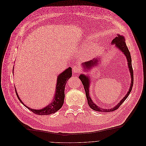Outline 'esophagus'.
I'll return each instance as SVG.
<instances>
[{"label":"esophagus","instance_id":"34e87169","mask_svg":"<svg viewBox=\"0 0 146 146\" xmlns=\"http://www.w3.org/2000/svg\"><path fill=\"white\" fill-rule=\"evenodd\" d=\"M72 71H73V72H74V73H80V68L79 66H74L72 68Z\"/></svg>","mask_w":146,"mask_h":146}]
</instances>
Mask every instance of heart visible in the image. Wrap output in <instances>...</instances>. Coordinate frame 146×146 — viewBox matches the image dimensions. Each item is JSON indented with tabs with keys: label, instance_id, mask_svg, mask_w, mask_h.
<instances>
[{
	"label": "heart",
	"instance_id": "heart-1",
	"mask_svg": "<svg viewBox=\"0 0 146 146\" xmlns=\"http://www.w3.org/2000/svg\"><path fill=\"white\" fill-rule=\"evenodd\" d=\"M94 49V46H91V51H92Z\"/></svg>",
	"mask_w": 146,
	"mask_h": 146
}]
</instances>
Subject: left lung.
Wrapping results in <instances>:
<instances>
[{
    "label": "left lung",
    "mask_w": 146,
    "mask_h": 146,
    "mask_svg": "<svg viewBox=\"0 0 146 146\" xmlns=\"http://www.w3.org/2000/svg\"><path fill=\"white\" fill-rule=\"evenodd\" d=\"M111 44H114L115 46L120 50L125 55L127 59V62H128V68H129L130 72L131 74V82L130 84V89L126 94V95L124 98L119 101V103H118L116 106L114 107L111 108V109H103L101 108V107H98L96 104H94V102L92 101L91 100L90 95H89V88H90V79H89V76H85L84 74H81L79 76V78L81 80L83 85H84V88L85 89V94H86V97L87 98L88 101V104L90 106V107L95 110L96 111H99V112H104V113H108V112H111V111H113L118 109L119 106H120L123 102L126 100V98L128 97V96L130 95V94L131 91L132 87L133 85V81H134V76H133V68H132V64H131V58L130 55V51L128 50L125 42V38L123 35H117V36L115 37L113 40L112 42H111ZM98 59H94L93 60H91L90 61L87 62H85L84 63H82V65H83V67L85 68V69H87L86 70H88L90 69V68L94 66V65H97V62L98 61Z\"/></svg>",
    "instance_id": "left-lung-1"
}]
</instances>
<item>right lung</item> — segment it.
I'll return each instance as SVG.
<instances>
[{
	"mask_svg": "<svg viewBox=\"0 0 146 146\" xmlns=\"http://www.w3.org/2000/svg\"><path fill=\"white\" fill-rule=\"evenodd\" d=\"M72 76V68L69 67L66 70H65L63 72L60 74L57 78V82L56 85V91L55 94V97L53 99L52 101L46 107L40 109V110H34L32 109L26 105H25L23 102L20 99L18 93L15 90L16 94L17 97H18L19 101L22 102V104L24 105L25 107L28 108L29 110L33 113L37 115H49L51 114H54L57 111H58L61 108L64 104V98H65V85L66 84L67 81L69 80Z\"/></svg>",
	"mask_w": 146,
	"mask_h": 146,
	"instance_id": "obj_1",
	"label": "right lung"
}]
</instances>
